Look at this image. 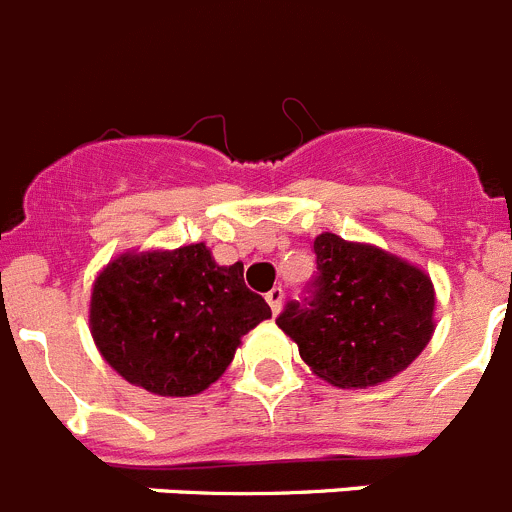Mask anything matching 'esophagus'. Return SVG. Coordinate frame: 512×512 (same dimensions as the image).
I'll return each mask as SVG.
<instances>
[{"mask_svg": "<svg viewBox=\"0 0 512 512\" xmlns=\"http://www.w3.org/2000/svg\"><path fill=\"white\" fill-rule=\"evenodd\" d=\"M282 297H284L282 287H274V289H269V292H266V302H269V307H271V312H274V315H279V310H282Z\"/></svg>", "mask_w": 512, "mask_h": 512, "instance_id": "obj_1", "label": "esophagus"}]
</instances>
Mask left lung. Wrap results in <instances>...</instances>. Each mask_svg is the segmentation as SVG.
I'll use <instances>...</instances> for the list:
<instances>
[{"instance_id":"obj_1","label":"left lung","mask_w":512,"mask_h":512,"mask_svg":"<svg viewBox=\"0 0 512 512\" xmlns=\"http://www.w3.org/2000/svg\"><path fill=\"white\" fill-rule=\"evenodd\" d=\"M318 277L305 302H289L279 328L312 374L341 390H366L408 369L436 330V289L420 266L372 243L315 238Z\"/></svg>"}]
</instances>
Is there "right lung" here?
Returning <instances> with one entry per match:
<instances>
[{
  "label": "right lung",
  "instance_id": "1",
  "mask_svg": "<svg viewBox=\"0 0 512 512\" xmlns=\"http://www.w3.org/2000/svg\"><path fill=\"white\" fill-rule=\"evenodd\" d=\"M271 318L205 243L125 251L92 284L89 328L99 354L135 387L161 397L200 395L223 377L241 338Z\"/></svg>",
  "mask_w": 512,
  "mask_h": 512
}]
</instances>
